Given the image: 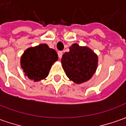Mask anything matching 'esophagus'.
<instances>
[{
    "label": "esophagus",
    "mask_w": 126,
    "mask_h": 126,
    "mask_svg": "<svg viewBox=\"0 0 126 126\" xmlns=\"http://www.w3.org/2000/svg\"><path fill=\"white\" fill-rule=\"evenodd\" d=\"M58 56L59 58H61L62 56H63V51H58Z\"/></svg>",
    "instance_id": "1"
}]
</instances>
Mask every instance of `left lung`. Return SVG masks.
Listing matches in <instances>:
<instances>
[{
	"mask_svg": "<svg viewBox=\"0 0 126 126\" xmlns=\"http://www.w3.org/2000/svg\"><path fill=\"white\" fill-rule=\"evenodd\" d=\"M62 66L67 77L76 84H81L92 78L96 70L98 56L87 47L73 44L69 52L61 58Z\"/></svg>",
	"mask_w": 126,
	"mask_h": 126,
	"instance_id": "8db88e82",
	"label": "left lung"
}]
</instances>
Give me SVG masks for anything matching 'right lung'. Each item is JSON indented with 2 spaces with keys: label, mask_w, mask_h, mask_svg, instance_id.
<instances>
[{
  "label": "right lung",
  "mask_w": 126,
  "mask_h": 126,
  "mask_svg": "<svg viewBox=\"0 0 126 126\" xmlns=\"http://www.w3.org/2000/svg\"><path fill=\"white\" fill-rule=\"evenodd\" d=\"M56 51L46 44L27 48L20 58L21 68L25 76L34 82L44 79L52 65L58 61Z\"/></svg>",
  "instance_id": "obj_1"
}]
</instances>
